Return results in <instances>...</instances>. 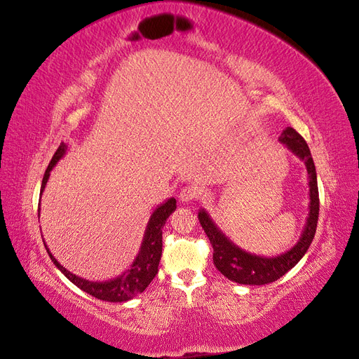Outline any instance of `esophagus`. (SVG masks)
<instances>
[{"instance_id": "esophagus-1", "label": "esophagus", "mask_w": 359, "mask_h": 359, "mask_svg": "<svg viewBox=\"0 0 359 359\" xmlns=\"http://www.w3.org/2000/svg\"><path fill=\"white\" fill-rule=\"evenodd\" d=\"M179 198H180L182 203H189V201L197 198V191H196V188L185 187V188H183V189L180 191Z\"/></svg>"}]
</instances>
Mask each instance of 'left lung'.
<instances>
[{"label":"left lung","mask_w":359,"mask_h":359,"mask_svg":"<svg viewBox=\"0 0 359 359\" xmlns=\"http://www.w3.org/2000/svg\"><path fill=\"white\" fill-rule=\"evenodd\" d=\"M279 141L302 159L306 165L308 171V185H309V214L306 224L299 238L297 244L291 247L288 252L273 258H265L240 249L235 243L227 238L222 229H219L206 209L198 210V222L206 232L210 244L214 249V264L217 270L224 274L229 280L243 285H265L278 280L285 273H288L296 265L314 240L317 222H318V187H317V172L316 165L312 161L309 147L306 141L294 130L292 127H287L282 132Z\"/></svg>","instance_id":"left-lung-1"}]
</instances>
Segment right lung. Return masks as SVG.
<instances>
[{
	"label": "right lung",
	"instance_id": "add662e5",
	"mask_svg": "<svg viewBox=\"0 0 359 359\" xmlns=\"http://www.w3.org/2000/svg\"><path fill=\"white\" fill-rule=\"evenodd\" d=\"M67 149L68 145L62 142L57 151L54 153L48 168L43 174L41 196L50 179L51 170L56 167V163L63 158V156H65ZM174 209H176V198L171 197L165 201V203L159 205L153 210V214L150 215L149 223H147V227H145L140 252H137L135 261L130 265V269L126 270L121 276H118V278H114V279L103 280V282L86 280L77 274H72L71 271H68L65 267H63V265H60V262L51 255L47 244L43 243L45 249H47L53 264L56 265V267L80 290H83L85 292L90 294V296L104 302H116V303L127 302L133 299L135 296H137V294H141L147 287H149L150 282L154 279V276L158 274L159 261L162 256V227L165 222H167V218L174 212Z\"/></svg>",
	"mask_w": 359,
	"mask_h": 359
}]
</instances>
